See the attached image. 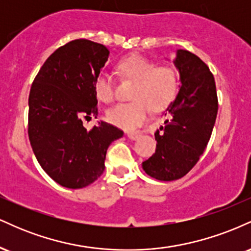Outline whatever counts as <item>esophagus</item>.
I'll use <instances>...</instances> for the list:
<instances>
[{
	"mask_svg": "<svg viewBox=\"0 0 251 251\" xmlns=\"http://www.w3.org/2000/svg\"><path fill=\"white\" fill-rule=\"evenodd\" d=\"M127 137L129 139L135 140L138 139V138H140V133H138V132H127Z\"/></svg>",
	"mask_w": 251,
	"mask_h": 251,
	"instance_id": "1",
	"label": "esophagus"
}]
</instances>
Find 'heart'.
I'll list each match as a JSON object with an SVG mask.
<instances>
[{
  "instance_id": "1",
  "label": "heart",
  "mask_w": 251,
  "mask_h": 251,
  "mask_svg": "<svg viewBox=\"0 0 251 251\" xmlns=\"http://www.w3.org/2000/svg\"><path fill=\"white\" fill-rule=\"evenodd\" d=\"M123 76L135 81L133 101L118 102L106 111L109 123L125 129L140 126L148 119L151 107L162 108L174 98L177 91V74L170 66L155 63L148 57L133 54L120 60L117 65ZM94 93L102 102L112 101L114 81L106 71L98 73L93 82Z\"/></svg>"
}]
</instances>
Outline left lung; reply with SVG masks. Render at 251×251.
Masks as SVG:
<instances>
[{
    "instance_id": "left-lung-1",
    "label": "left lung",
    "mask_w": 251,
    "mask_h": 251,
    "mask_svg": "<svg viewBox=\"0 0 251 251\" xmlns=\"http://www.w3.org/2000/svg\"><path fill=\"white\" fill-rule=\"evenodd\" d=\"M180 89L164 112V124L154 133L155 152L143 169L158 180L184 177L200 160L211 137L218 111L216 83L209 67L189 50H178L175 60Z\"/></svg>"
}]
</instances>
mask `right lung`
<instances>
[{"label": "right lung", "instance_id": "add662e5", "mask_svg": "<svg viewBox=\"0 0 251 251\" xmlns=\"http://www.w3.org/2000/svg\"><path fill=\"white\" fill-rule=\"evenodd\" d=\"M109 51L77 39L54 51L34 79L29 93L28 135L37 162L53 180L81 189L101 176L106 152L124 132L108 123L87 131L82 118L98 116L93 82Z\"/></svg>", "mask_w": 251, "mask_h": 251}]
</instances>
